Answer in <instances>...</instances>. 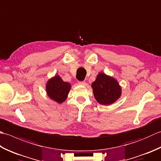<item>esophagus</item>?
Listing matches in <instances>:
<instances>
[{"label":"esophagus","mask_w":161,"mask_h":161,"mask_svg":"<svg viewBox=\"0 0 161 161\" xmlns=\"http://www.w3.org/2000/svg\"><path fill=\"white\" fill-rule=\"evenodd\" d=\"M78 84H80V85H84V84H86V81H79Z\"/></svg>","instance_id":"1"}]
</instances>
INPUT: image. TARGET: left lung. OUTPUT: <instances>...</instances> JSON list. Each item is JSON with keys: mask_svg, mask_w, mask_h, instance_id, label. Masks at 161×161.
I'll use <instances>...</instances> for the list:
<instances>
[{"mask_svg": "<svg viewBox=\"0 0 161 161\" xmlns=\"http://www.w3.org/2000/svg\"><path fill=\"white\" fill-rule=\"evenodd\" d=\"M95 98L99 103L108 105L114 103L121 95V88L118 81L104 73H99L96 80L92 84Z\"/></svg>", "mask_w": 161, "mask_h": 161, "instance_id": "left-lung-1", "label": "left lung"}]
</instances>
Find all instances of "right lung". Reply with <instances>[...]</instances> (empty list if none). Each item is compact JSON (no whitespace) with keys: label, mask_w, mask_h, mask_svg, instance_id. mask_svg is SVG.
I'll list each match as a JSON object with an SVG mask.
<instances>
[{"label":"right lung","mask_w":161,"mask_h":161,"mask_svg":"<svg viewBox=\"0 0 161 161\" xmlns=\"http://www.w3.org/2000/svg\"><path fill=\"white\" fill-rule=\"evenodd\" d=\"M70 89V84L65 82L59 76H55L48 81L46 91L48 96L58 103L63 102Z\"/></svg>","instance_id":"add662e5"}]
</instances>
